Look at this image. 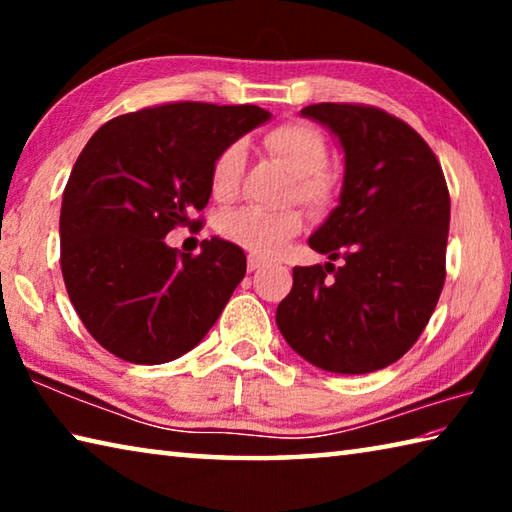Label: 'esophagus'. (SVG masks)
Here are the masks:
<instances>
[{"label":"esophagus","mask_w":512,"mask_h":512,"mask_svg":"<svg viewBox=\"0 0 512 512\" xmlns=\"http://www.w3.org/2000/svg\"><path fill=\"white\" fill-rule=\"evenodd\" d=\"M246 266H248V273H255V271H262V268L266 266V262H264V259L255 257V255H248Z\"/></svg>","instance_id":"34e87169"}]
</instances>
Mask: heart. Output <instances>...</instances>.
<instances>
[{"mask_svg": "<svg viewBox=\"0 0 512 512\" xmlns=\"http://www.w3.org/2000/svg\"><path fill=\"white\" fill-rule=\"evenodd\" d=\"M264 149L280 160L293 176L291 201H300L314 214H323L334 205L341 192L339 173L327 167L329 144L325 133L307 121H284L264 135ZM246 153L241 144H228L216 155L210 171V189L216 201L228 203L237 196L244 173ZM305 219L291 210L266 212L257 207H241L219 221V232L230 244L241 246L257 257H273L300 235Z\"/></svg>", "mask_w": 512, "mask_h": 512, "instance_id": "heart-1", "label": "heart"}]
</instances>
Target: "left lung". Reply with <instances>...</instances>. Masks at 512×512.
Listing matches in <instances>:
<instances>
[{
  "instance_id": "obj_1",
  "label": "left lung",
  "mask_w": 512,
  "mask_h": 512,
  "mask_svg": "<svg viewBox=\"0 0 512 512\" xmlns=\"http://www.w3.org/2000/svg\"><path fill=\"white\" fill-rule=\"evenodd\" d=\"M302 115L343 146L341 201L309 246L344 266H296L277 327L302 359L341 375L391 366L420 339L445 284L449 189L429 144L363 103H314Z\"/></svg>"
}]
</instances>
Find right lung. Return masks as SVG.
<instances>
[{"label": "right lung", "instance_id": "right-lung-1", "mask_svg": "<svg viewBox=\"0 0 512 512\" xmlns=\"http://www.w3.org/2000/svg\"><path fill=\"white\" fill-rule=\"evenodd\" d=\"M271 112L171 101L119 115L85 144L63 192L60 268L81 323L115 357L155 366L203 341L246 275L212 237L180 255L164 237L210 201L212 162Z\"/></svg>", "mask_w": 512, "mask_h": 512}]
</instances>
